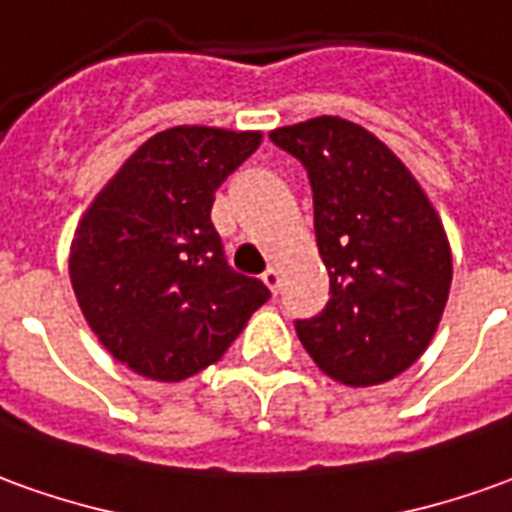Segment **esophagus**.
<instances>
[{"label": "esophagus", "mask_w": 512, "mask_h": 512, "mask_svg": "<svg viewBox=\"0 0 512 512\" xmlns=\"http://www.w3.org/2000/svg\"><path fill=\"white\" fill-rule=\"evenodd\" d=\"M263 282L268 285V291L277 296V291H280V271H277L274 266L266 268V271H263Z\"/></svg>", "instance_id": "obj_1"}]
</instances>
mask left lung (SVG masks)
Segmentation results:
<instances>
[{
    "label": "left lung",
    "mask_w": 512,
    "mask_h": 512,
    "mask_svg": "<svg viewBox=\"0 0 512 512\" xmlns=\"http://www.w3.org/2000/svg\"><path fill=\"white\" fill-rule=\"evenodd\" d=\"M313 188L330 302L296 335L332 380L366 388L416 363L452 285L443 224L405 163L360 124L318 116L271 132Z\"/></svg>",
    "instance_id": "left-lung-1"
}]
</instances>
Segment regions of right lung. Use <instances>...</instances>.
I'll list each match as a JSON object with an SVG mask.
<instances>
[{"label": "right lung", "mask_w": 512, "mask_h": 512, "mask_svg": "<svg viewBox=\"0 0 512 512\" xmlns=\"http://www.w3.org/2000/svg\"><path fill=\"white\" fill-rule=\"evenodd\" d=\"M260 132L171 127L85 210L69 257L88 327L135 374L180 382L216 363L268 288L230 268L210 207Z\"/></svg>", "instance_id": "1"}]
</instances>
